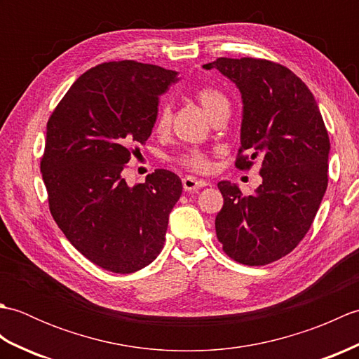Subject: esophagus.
<instances>
[{"instance_id":"34e87169","label":"esophagus","mask_w":359,"mask_h":359,"mask_svg":"<svg viewBox=\"0 0 359 359\" xmlns=\"http://www.w3.org/2000/svg\"><path fill=\"white\" fill-rule=\"evenodd\" d=\"M182 185H184L185 191L194 193V191H197V189H199V188L207 187L208 182L199 180V179H196V177H191V175H187V177L182 179Z\"/></svg>"}]
</instances>
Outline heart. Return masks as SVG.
<instances>
[{"instance_id": "1", "label": "heart", "mask_w": 359, "mask_h": 359, "mask_svg": "<svg viewBox=\"0 0 359 359\" xmlns=\"http://www.w3.org/2000/svg\"><path fill=\"white\" fill-rule=\"evenodd\" d=\"M196 98L201 103L202 109L207 116L215 120L222 114H230V100L222 90L212 86H203L196 90ZM171 123V106L168 103H160L156 116V129L158 133H165ZM180 163L197 171H205L208 168V158L199 149H189L180 156Z\"/></svg>"}]
</instances>
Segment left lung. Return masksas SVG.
<instances>
[{
	"label": "left lung",
	"mask_w": 359,
	"mask_h": 359,
	"mask_svg": "<svg viewBox=\"0 0 359 359\" xmlns=\"http://www.w3.org/2000/svg\"><path fill=\"white\" fill-rule=\"evenodd\" d=\"M241 90L243 111L236 166L261 162L262 184L251 196L219 182L216 216L222 250L243 265H266L296 248L310 230L327 189L330 140L313 94L285 66L259 58H217ZM247 151V156L241 152Z\"/></svg>",
	"instance_id": "1"
}]
</instances>
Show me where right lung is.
I'll return each instance as SVG.
<instances>
[{"label":"right lung","instance_id":"obj_1","mask_svg":"<svg viewBox=\"0 0 359 359\" xmlns=\"http://www.w3.org/2000/svg\"><path fill=\"white\" fill-rule=\"evenodd\" d=\"M177 72L133 60L109 62L75 80L48 121L41 174L60 230L90 262L128 274L163 248L182 194L177 174L156 170L128 187L123 168L156 123L158 97Z\"/></svg>","mask_w":359,"mask_h":359}]
</instances>
